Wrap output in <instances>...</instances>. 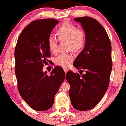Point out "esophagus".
I'll return each mask as SVG.
<instances>
[{
    "label": "esophagus",
    "instance_id": "1",
    "mask_svg": "<svg viewBox=\"0 0 126 126\" xmlns=\"http://www.w3.org/2000/svg\"><path fill=\"white\" fill-rule=\"evenodd\" d=\"M64 69V71L65 72V73H67V72L68 71V70H68L67 68H64V69Z\"/></svg>",
    "mask_w": 126,
    "mask_h": 126
}]
</instances>
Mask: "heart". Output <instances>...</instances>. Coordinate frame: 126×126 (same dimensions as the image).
Masks as SVG:
<instances>
[{
  "label": "heart",
  "mask_w": 126,
  "mask_h": 126,
  "mask_svg": "<svg viewBox=\"0 0 126 126\" xmlns=\"http://www.w3.org/2000/svg\"><path fill=\"white\" fill-rule=\"evenodd\" d=\"M59 40L67 41L68 49L73 51L80 50L84 46L86 41V32L83 28H78L74 24L66 22L59 27L57 30ZM48 47L53 53H56L58 44L57 38L50 35L48 38ZM73 59V56L70 54H59L55 58L56 64L62 67H67Z\"/></svg>",
  "instance_id": "1"
}]
</instances>
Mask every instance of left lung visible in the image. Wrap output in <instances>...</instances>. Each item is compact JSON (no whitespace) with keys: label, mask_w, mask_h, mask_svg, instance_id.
<instances>
[{"label":"left lung","mask_w":126,"mask_h":126,"mask_svg":"<svg viewBox=\"0 0 126 126\" xmlns=\"http://www.w3.org/2000/svg\"><path fill=\"white\" fill-rule=\"evenodd\" d=\"M74 20L81 24L86 41L73 66L85 73L80 76L70 70L66 78L70 86L69 94L72 106L86 111L97 105L107 91L112 66L111 44L105 30L96 19L84 16Z\"/></svg>","instance_id":"1"}]
</instances>
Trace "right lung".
<instances>
[{
  "label": "right lung",
  "mask_w": 126,
  "mask_h": 126,
  "mask_svg": "<svg viewBox=\"0 0 126 126\" xmlns=\"http://www.w3.org/2000/svg\"><path fill=\"white\" fill-rule=\"evenodd\" d=\"M59 21L54 19L36 20L24 28L15 50V72L22 98L34 110H48L54 104L55 95L64 81L62 67H55L48 75L43 72L50 61L48 38Z\"/></svg>",
  "instance_id": "1"
}]
</instances>
